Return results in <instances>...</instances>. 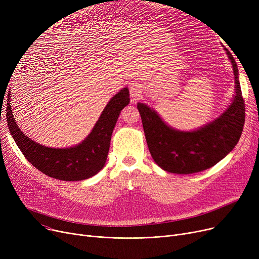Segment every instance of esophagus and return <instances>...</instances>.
<instances>
[{
    "instance_id": "obj_1",
    "label": "esophagus",
    "mask_w": 259,
    "mask_h": 259,
    "mask_svg": "<svg viewBox=\"0 0 259 259\" xmlns=\"http://www.w3.org/2000/svg\"><path fill=\"white\" fill-rule=\"evenodd\" d=\"M142 94V87L138 83H132L130 84V95H131V101L135 103L138 101V98Z\"/></svg>"
}]
</instances>
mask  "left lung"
Instances as JSON below:
<instances>
[{"instance_id":"8db88e82","label":"left lung","mask_w":259,"mask_h":259,"mask_svg":"<svg viewBox=\"0 0 259 259\" xmlns=\"http://www.w3.org/2000/svg\"><path fill=\"white\" fill-rule=\"evenodd\" d=\"M226 51L233 67L235 94L227 110L206 126L194 131L175 130L153 109L138 104L149 151L162 170L178 174L203 171L216 165L238 143L246 110L236 62L231 52Z\"/></svg>"}]
</instances>
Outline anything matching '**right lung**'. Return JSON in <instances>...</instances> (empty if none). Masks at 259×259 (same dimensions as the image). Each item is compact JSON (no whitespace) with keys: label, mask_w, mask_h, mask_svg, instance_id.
<instances>
[{"label":"right lung","mask_w":259,"mask_h":259,"mask_svg":"<svg viewBox=\"0 0 259 259\" xmlns=\"http://www.w3.org/2000/svg\"><path fill=\"white\" fill-rule=\"evenodd\" d=\"M10 97L9 92L7 125L20 150L40 172L65 182L87 180L103 169L119 113L130 102L128 88L121 89L109 101L97 124L83 142L74 147L59 149L39 145L26 137L12 115Z\"/></svg>","instance_id":"1"}]
</instances>
